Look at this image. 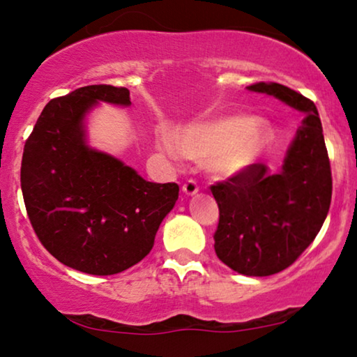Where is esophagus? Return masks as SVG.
Returning a JSON list of instances; mask_svg holds the SVG:
<instances>
[{"instance_id":"1","label":"esophagus","mask_w":357,"mask_h":357,"mask_svg":"<svg viewBox=\"0 0 357 357\" xmlns=\"http://www.w3.org/2000/svg\"><path fill=\"white\" fill-rule=\"evenodd\" d=\"M182 192L187 195V197H193V195H197L198 193L197 182H193V180H188V182H185L183 187H182Z\"/></svg>"}]
</instances>
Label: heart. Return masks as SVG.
<instances>
[{
	"instance_id": "obj_1",
	"label": "heart",
	"mask_w": 357,
	"mask_h": 357,
	"mask_svg": "<svg viewBox=\"0 0 357 357\" xmlns=\"http://www.w3.org/2000/svg\"><path fill=\"white\" fill-rule=\"evenodd\" d=\"M270 141L271 128L266 121L224 115L185 126L174 138L164 136L160 148L174 160H202L213 178L229 180L250 169Z\"/></svg>"
}]
</instances>
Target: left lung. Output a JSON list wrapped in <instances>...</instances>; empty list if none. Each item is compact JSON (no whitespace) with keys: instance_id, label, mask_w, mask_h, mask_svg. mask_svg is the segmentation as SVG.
I'll use <instances>...</instances> for the list:
<instances>
[{"instance_id":"1","label":"left lung","mask_w":357,"mask_h":357,"mask_svg":"<svg viewBox=\"0 0 357 357\" xmlns=\"http://www.w3.org/2000/svg\"><path fill=\"white\" fill-rule=\"evenodd\" d=\"M247 89L304 114L278 172L257 162L211 187L219 206L218 258L241 275L270 276L292 265L320 232L331 202V170L314 102L278 82Z\"/></svg>"}]
</instances>
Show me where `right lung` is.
<instances>
[{"mask_svg": "<svg viewBox=\"0 0 357 357\" xmlns=\"http://www.w3.org/2000/svg\"><path fill=\"white\" fill-rule=\"evenodd\" d=\"M100 102L130 107V91L96 84L48 102L24 146L21 188L42 245L73 270L109 276L151 252L178 185L148 182L89 146L86 120Z\"/></svg>", "mask_w": 357, "mask_h": 357, "instance_id": "add662e5", "label": "right lung"}]
</instances>
